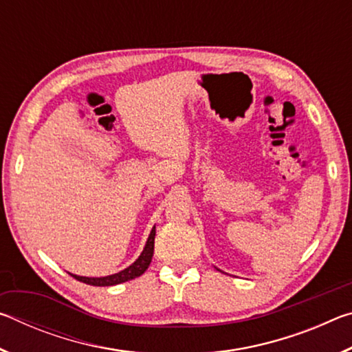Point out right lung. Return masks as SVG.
I'll return each instance as SVG.
<instances>
[{"instance_id": "add662e5", "label": "right lung", "mask_w": 352, "mask_h": 352, "mask_svg": "<svg viewBox=\"0 0 352 352\" xmlns=\"http://www.w3.org/2000/svg\"><path fill=\"white\" fill-rule=\"evenodd\" d=\"M153 243H155V226L148 234V239L146 242V247L142 250V253L140 254V258L136 259L132 265H129L127 269L121 270L119 273H115V275L110 276H102V278H87V276H77L71 273V276L76 278L77 281L90 284V285H99V287H105V285H116L121 283L130 281V279H135L141 276L142 273L147 270V267L151 265L152 256H153Z\"/></svg>"}]
</instances>
